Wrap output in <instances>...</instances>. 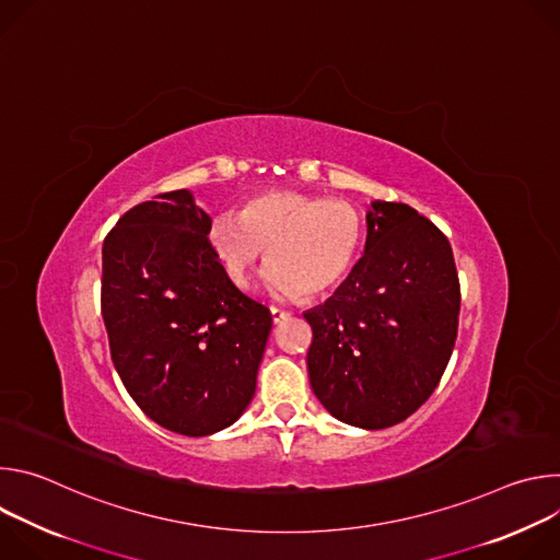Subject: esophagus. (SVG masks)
Instances as JSON below:
<instances>
[{
    "label": "esophagus",
    "instance_id": "34e87169",
    "mask_svg": "<svg viewBox=\"0 0 560 560\" xmlns=\"http://www.w3.org/2000/svg\"><path fill=\"white\" fill-rule=\"evenodd\" d=\"M270 312H272V322H275V324H279V322H283V318H288V316H290V312H288V310L277 307V305H272V307H270Z\"/></svg>",
    "mask_w": 560,
    "mask_h": 560
}]
</instances>
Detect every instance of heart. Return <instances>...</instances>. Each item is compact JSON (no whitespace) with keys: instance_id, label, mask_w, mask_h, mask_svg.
I'll list each match as a JSON object with an SVG mask.
<instances>
[{"instance_id":"b5f03b06","label":"heart","mask_w":560,"mask_h":560,"mask_svg":"<svg viewBox=\"0 0 560 560\" xmlns=\"http://www.w3.org/2000/svg\"><path fill=\"white\" fill-rule=\"evenodd\" d=\"M359 212L337 199L268 190L208 228L210 246L236 288H248L268 250V285L281 296H322L352 270L361 248Z\"/></svg>"}]
</instances>
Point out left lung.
Returning a JSON list of instances; mask_svg holds the SVG:
<instances>
[{
  "instance_id": "left-lung-1",
  "label": "left lung",
  "mask_w": 560,
  "mask_h": 560,
  "mask_svg": "<svg viewBox=\"0 0 560 560\" xmlns=\"http://www.w3.org/2000/svg\"><path fill=\"white\" fill-rule=\"evenodd\" d=\"M365 255L312 328L310 385L350 425L383 430L415 415L454 350L460 285L447 236L408 203L374 201Z\"/></svg>"
}]
</instances>
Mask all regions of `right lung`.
<instances>
[{
	"label": "right lung",
	"instance_id": "right-lung-1",
	"mask_svg": "<svg viewBox=\"0 0 560 560\" xmlns=\"http://www.w3.org/2000/svg\"><path fill=\"white\" fill-rule=\"evenodd\" d=\"M210 217L188 190L119 217L102 250L110 357L135 404L162 428L208 436L255 396L272 314L223 272Z\"/></svg>",
	"mask_w": 560,
	"mask_h": 560
}]
</instances>
